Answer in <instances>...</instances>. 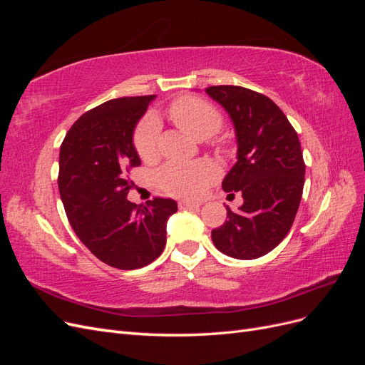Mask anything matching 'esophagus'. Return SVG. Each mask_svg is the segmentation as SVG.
I'll return each instance as SVG.
<instances>
[{
	"instance_id": "34e87169",
	"label": "esophagus",
	"mask_w": 365,
	"mask_h": 365,
	"mask_svg": "<svg viewBox=\"0 0 365 365\" xmlns=\"http://www.w3.org/2000/svg\"><path fill=\"white\" fill-rule=\"evenodd\" d=\"M180 208L181 210H185V208H200L201 207V202H193V201H187V200H181L178 202Z\"/></svg>"
}]
</instances>
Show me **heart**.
<instances>
[{
    "label": "heart",
    "instance_id": "heart-1",
    "mask_svg": "<svg viewBox=\"0 0 365 365\" xmlns=\"http://www.w3.org/2000/svg\"><path fill=\"white\" fill-rule=\"evenodd\" d=\"M172 123L193 138L204 140L215 135L222 126V115L217 109L197 97H181L169 108ZM135 150L143 161L158 157V126L153 118L143 121L135 132ZM217 176V168L212 161L190 164L169 163L157 173V182L165 193L181 197H197Z\"/></svg>",
    "mask_w": 365,
    "mask_h": 365
}]
</instances>
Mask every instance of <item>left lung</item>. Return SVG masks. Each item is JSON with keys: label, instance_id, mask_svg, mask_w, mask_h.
<instances>
[{"label": "left lung", "instance_id": "left-lung-1", "mask_svg": "<svg viewBox=\"0 0 365 365\" xmlns=\"http://www.w3.org/2000/svg\"><path fill=\"white\" fill-rule=\"evenodd\" d=\"M205 93L228 113L237 138V163L222 181L225 192H240L237 212L212 231L215 247L230 257L257 259L289 233L304 185L300 140L269 97L244 86L217 85ZM235 195V193H231Z\"/></svg>", "mask_w": 365, "mask_h": 365}]
</instances>
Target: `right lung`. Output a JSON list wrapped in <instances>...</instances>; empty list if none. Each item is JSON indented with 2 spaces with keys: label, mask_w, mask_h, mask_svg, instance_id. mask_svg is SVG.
<instances>
[{
  "label": "right lung",
  "mask_w": 365,
  "mask_h": 365,
  "mask_svg": "<svg viewBox=\"0 0 365 365\" xmlns=\"http://www.w3.org/2000/svg\"><path fill=\"white\" fill-rule=\"evenodd\" d=\"M155 96L120 97L85 113L65 135L59 153V193L77 237L97 259L138 269L164 250L173 200L128 201V173L141 164L132 143L138 120Z\"/></svg>",
  "instance_id": "right-lung-1"
}]
</instances>
